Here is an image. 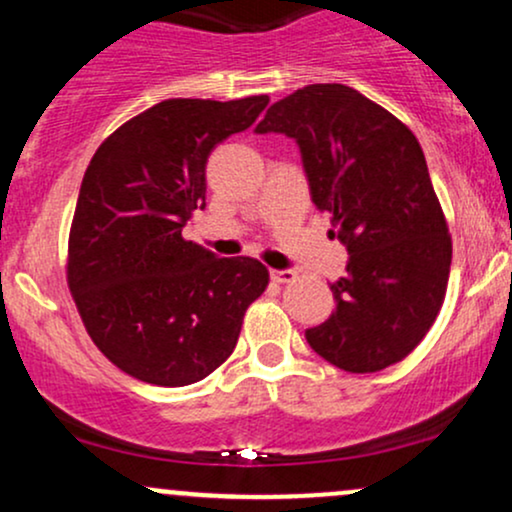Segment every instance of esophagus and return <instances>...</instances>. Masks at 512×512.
<instances>
[{"instance_id":"1","label":"esophagus","mask_w":512,"mask_h":512,"mask_svg":"<svg viewBox=\"0 0 512 512\" xmlns=\"http://www.w3.org/2000/svg\"><path fill=\"white\" fill-rule=\"evenodd\" d=\"M269 274H272L276 284H291V281L296 279V272H293V269H272Z\"/></svg>"}]
</instances>
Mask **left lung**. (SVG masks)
Wrapping results in <instances>:
<instances>
[{
	"label": "left lung",
	"mask_w": 512,
	"mask_h": 512,
	"mask_svg": "<svg viewBox=\"0 0 512 512\" xmlns=\"http://www.w3.org/2000/svg\"><path fill=\"white\" fill-rule=\"evenodd\" d=\"M257 134L296 139L315 207L349 250L337 308L305 339L332 366L375 373L409 356L436 322L452 240L414 132L344 84L276 101Z\"/></svg>",
	"instance_id": "1"
}]
</instances>
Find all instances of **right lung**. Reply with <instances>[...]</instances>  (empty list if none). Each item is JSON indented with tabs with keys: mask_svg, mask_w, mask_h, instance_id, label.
Returning a JSON list of instances; mask_svg holds the SVG:
<instances>
[{
	"mask_svg": "<svg viewBox=\"0 0 512 512\" xmlns=\"http://www.w3.org/2000/svg\"><path fill=\"white\" fill-rule=\"evenodd\" d=\"M170 98L117 127L88 163L69 231L67 284L88 337L142 383L182 387L233 354L269 272L182 238L207 207V158L267 108Z\"/></svg>",
	"mask_w": 512,
	"mask_h": 512,
	"instance_id": "obj_1",
	"label": "right lung"
}]
</instances>
